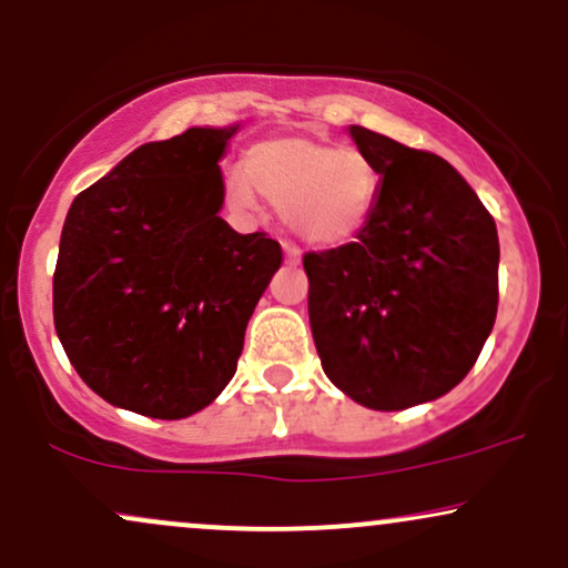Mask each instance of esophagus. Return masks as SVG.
<instances>
[{
	"label": "esophagus",
	"mask_w": 568,
	"mask_h": 568,
	"mask_svg": "<svg viewBox=\"0 0 568 568\" xmlns=\"http://www.w3.org/2000/svg\"><path fill=\"white\" fill-rule=\"evenodd\" d=\"M282 246H284V255H286V260H290V263H297L300 260V250L292 242H282Z\"/></svg>",
	"instance_id": "obj_1"
}]
</instances>
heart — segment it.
Instances as JSON below:
<instances>
[{
	"label": "heart",
	"mask_w": 568,
	"mask_h": 568,
	"mask_svg": "<svg viewBox=\"0 0 568 568\" xmlns=\"http://www.w3.org/2000/svg\"><path fill=\"white\" fill-rule=\"evenodd\" d=\"M260 196L282 210L300 239L337 246L351 242L375 215L379 170L353 145L305 135L271 138L252 145L244 170L225 178L233 210H257Z\"/></svg>",
	"instance_id": "obj_1"
}]
</instances>
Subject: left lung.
Returning a JSON list of instances; mask_svg holds the SVG:
<instances>
[{"instance_id": "8db88e82", "label": "left lung", "mask_w": 568, "mask_h": 568, "mask_svg": "<svg viewBox=\"0 0 568 568\" xmlns=\"http://www.w3.org/2000/svg\"><path fill=\"white\" fill-rule=\"evenodd\" d=\"M379 170L356 242L305 252L326 377L369 409L433 402L463 383L497 318L495 217L446 159L351 126Z\"/></svg>"}]
</instances>
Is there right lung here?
<instances>
[{
  "label": "right lung",
  "mask_w": 568,
  "mask_h": 568,
  "mask_svg": "<svg viewBox=\"0 0 568 568\" xmlns=\"http://www.w3.org/2000/svg\"><path fill=\"white\" fill-rule=\"evenodd\" d=\"M233 132L191 126L140 145L65 215L52 318L73 369L113 406L183 419L236 375L282 244L217 215Z\"/></svg>",
  "instance_id": "add662e5"
}]
</instances>
